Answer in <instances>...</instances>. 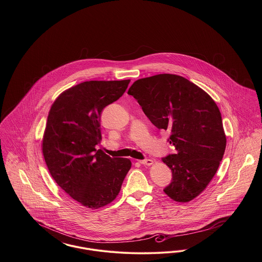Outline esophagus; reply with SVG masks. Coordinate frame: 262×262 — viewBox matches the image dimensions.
Listing matches in <instances>:
<instances>
[{"label":"esophagus","instance_id":"obj_1","mask_svg":"<svg viewBox=\"0 0 262 262\" xmlns=\"http://www.w3.org/2000/svg\"><path fill=\"white\" fill-rule=\"evenodd\" d=\"M138 162L140 163L141 165H145V166H151L153 164V160L151 159H144V160H139Z\"/></svg>","mask_w":262,"mask_h":262}]
</instances>
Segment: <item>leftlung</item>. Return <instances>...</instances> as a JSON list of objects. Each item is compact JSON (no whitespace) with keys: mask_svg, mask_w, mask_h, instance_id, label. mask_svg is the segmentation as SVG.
<instances>
[{"mask_svg":"<svg viewBox=\"0 0 262 262\" xmlns=\"http://www.w3.org/2000/svg\"><path fill=\"white\" fill-rule=\"evenodd\" d=\"M150 122L171 132L176 154L163 158L172 171L164 192L178 202L194 200L216 174L226 148L221 113L209 94L181 75L137 79L127 91Z\"/></svg>","mask_w":262,"mask_h":262,"instance_id":"left-lung-1","label":"left lung"}]
</instances>
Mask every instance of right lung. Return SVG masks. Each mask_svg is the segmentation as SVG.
Returning a JSON list of instances; mask_svg holds the SVG:
<instances>
[{"label": "right lung", "mask_w": 262, "mask_h": 262, "mask_svg": "<svg viewBox=\"0 0 262 262\" xmlns=\"http://www.w3.org/2000/svg\"><path fill=\"white\" fill-rule=\"evenodd\" d=\"M129 81H84L64 90L51 106L42 138L45 162L55 182L86 208L111 203L132 167L129 159L95 148L102 138V110L125 93Z\"/></svg>", "instance_id": "right-lung-1"}]
</instances>
